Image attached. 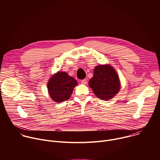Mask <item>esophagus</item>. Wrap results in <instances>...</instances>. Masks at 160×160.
I'll use <instances>...</instances> for the list:
<instances>
[{
    "label": "esophagus",
    "mask_w": 160,
    "mask_h": 160,
    "mask_svg": "<svg viewBox=\"0 0 160 160\" xmlns=\"http://www.w3.org/2000/svg\"><path fill=\"white\" fill-rule=\"evenodd\" d=\"M81 83H82L83 85H86L87 83V80H86L85 79H83V80H81Z\"/></svg>",
    "instance_id": "34e87169"
}]
</instances>
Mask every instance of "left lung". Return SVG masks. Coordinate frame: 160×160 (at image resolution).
I'll return each mask as SVG.
<instances>
[{
    "label": "left lung",
    "mask_w": 160,
    "mask_h": 160,
    "mask_svg": "<svg viewBox=\"0 0 160 160\" xmlns=\"http://www.w3.org/2000/svg\"><path fill=\"white\" fill-rule=\"evenodd\" d=\"M89 87L100 99L108 101L115 97L120 90V80L117 72L108 64L96 66L94 75L88 82Z\"/></svg>",
    "instance_id": "left-lung-1"
}]
</instances>
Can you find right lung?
<instances>
[{
  "mask_svg": "<svg viewBox=\"0 0 160 160\" xmlns=\"http://www.w3.org/2000/svg\"><path fill=\"white\" fill-rule=\"evenodd\" d=\"M78 85L77 81L66 72H58L51 77L48 82V90L50 98L59 103L69 99L74 88Z\"/></svg>",
  "mask_w": 160,
  "mask_h": 160,
  "instance_id": "add662e5",
  "label": "right lung"
}]
</instances>
